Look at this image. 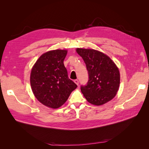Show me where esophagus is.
<instances>
[{"label": "esophagus", "mask_w": 149, "mask_h": 149, "mask_svg": "<svg viewBox=\"0 0 149 149\" xmlns=\"http://www.w3.org/2000/svg\"><path fill=\"white\" fill-rule=\"evenodd\" d=\"M74 83L76 84L77 86H79V81L77 80V79H75V80H74Z\"/></svg>", "instance_id": "34e87169"}]
</instances>
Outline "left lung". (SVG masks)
Instances as JSON below:
<instances>
[{
	"label": "left lung",
	"mask_w": 149,
	"mask_h": 149,
	"mask_svg": "<svg viewBox=\"0 0 149 149\" xmlns=\"http://www.w3.org/2000/svg\"><path fill=\"white\" fill-rule=\"evenodd\" d=\"M86 64L89 79L81 90L88 102L100 106L115 97L118 90L119 70L109 56L94 49L77 48Z\"/></svg>",
	"instance_id": "left-lung-1"
}]
</instances>
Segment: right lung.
Listing matches in <instances>:
<instances>
[{
	"instance_id": "right-lung-1",
	"label": "right lung",
	"mask_w": 149,
	"mask_h": 149,
	"mask_svg": "<svg viewBox=\"0 0 149 149\" xmlns=\"http://www.w3.org/2000/svg\"><path fill=\"white\" fill-rule=\"evenodd\" d=\"M66 50H54L43 54L31 70L32 91L43 105L57 109L64 104L77 87L68 76L64 59Z\"/></svg>"
}]
</instances>
